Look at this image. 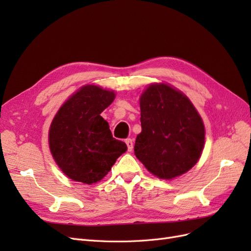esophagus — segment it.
Listing matches in <instances>:
<instances>
[{
	"label": "esophagus",
	"instance_id": "obj_1",
	"mask_svg": "<svg viewBox=\"0 0 251 251\" xmlns=\"http://www.w3.org/2000/svg\"><path fill=\"white\" fill-rule=\"evenodd\" d=\"M126 146H127V151H132V150H133V140L131 139V138H127V139H126Z\"/></svg>",
	"mask_w": 251,
	"mask_h": 251
}]
</instances>
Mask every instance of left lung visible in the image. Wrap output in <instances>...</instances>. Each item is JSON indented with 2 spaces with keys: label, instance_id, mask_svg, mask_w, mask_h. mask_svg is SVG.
<instances>
[{
  "label": "left lung",
  "instance_id": "left-lung-1",
  "mask_svg": "<svg viewBox=\"0 0 251 251\" xmlns=\"http://www.w3.org/2000/svg\"><path fill=\"white\" fill-rule=\"evenodd\" d=\"M141 133L135 155L147 170L170 180L188 172L201 157L205 128L192 101L166 83H153L140 96Z\"/></svg>",
  "mask_w": 251,
  "mask_h": 251
}]
</instances>
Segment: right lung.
I'll use <instances>...</instances> for the list:
<instances>
[{
  "label": "right lung",
  "instance_id": "obj_1",
  "mask_svg": "<svg viewBox=\"0 0 251 251\" xmlns=\"http://www.w3.org/2000/svg\"><path fill=\"white\" fill-rule=\"evenodd\" d=\"M115 98L114 91L87 85L68 98L53 118L49 147L67 177L93 184L107 175L126 144L113 138L100 113Z\"/></svg>",
  "mask_w": 251,
  "mask_h": 251
}]
</instances>
